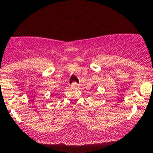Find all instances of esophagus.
<instances>
[{
	"instance_id": "esophagus-1",
	"label": "esophagus",
	"mask_w": 153,
	"mask_h": 153,
	"mask_svg": "<svg viewBox=\"0 0 153 153\" xmlns=\"http://www.w3.org/2000/svg\"><path fill=\"white\" fill-rule=\"evenodd\" d=\"M78 86H79V85H78V83H76V82H74V83L71 84V86H73V87H77Z\"/></svg>"
}]
</instances>
